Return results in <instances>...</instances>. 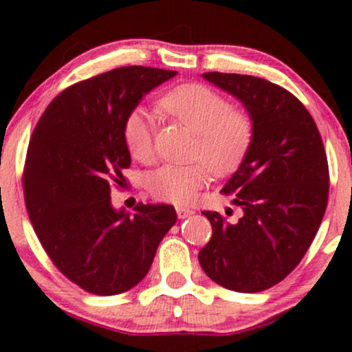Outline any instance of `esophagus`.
Returning a JSON list of instances; mask_svg holds the SVG:
<instances>
[{
	"instance_id": "esophagus-1",
	"label": "esophagus",
	"mask_w": 352,
	"mask_h": 352,
	"mask_svg": "<svg viewBox=\"0 0 352 352\" xmlns=\"http://www.w3.org/2000/svg\"><path fill=\"white\" fill-rule=\"evenodd\" d=\"M176 214H177V217H179L181 220H183V219H188V217L192 215L194 212L190 210V209H186V207H176Z\"/></svg>"
}]
</instances>
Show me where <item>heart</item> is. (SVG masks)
<instances>
[{"mask_svg": "<svg viewBox=\"0 0 352 352\" xmlns=\"http://www.w3.org/2000/svg\"><path fill=\"white\" fill-rule=\"evenodd\" d=\"M160 107L177 122L197 133L194 155L217 176H225L240 166L253 140L248 116L232 111L227 99L202 85H183L164 94ZM124 140L138 162L153 156V122L145 109H135L124 122ZM209 181L204 164L160 168L148 179L151 196L177 206L189 204Z\"/></svg>", "mask_w": 352, "mask_h": 352, "instance_id": "obj_1", "label": "heart"}]
</instances>
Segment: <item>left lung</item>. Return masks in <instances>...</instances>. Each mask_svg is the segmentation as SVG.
<instances>
[{
  "mask_svg": "<svg viewBox=\"0 0 352 352\" xmlns=\"http://www.w3.org/2000/svg\"><path fill=\"white\" fill-rule=\"evenodd\" d=\"M243 104L253 140L223 194L241 209L236 222L204 210L212 238L199 263L212 280L235 292H261L294 271L327 210L329 175L322 137L305 106L263 78L202 73Z\"/></svg>",
  "mask_w": 352,
  "mask_h": 352,
  "instance_id": "obj_1",
  "label": "left lung"
}]
</instances>
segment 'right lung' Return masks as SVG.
Masks as SVG:
<instances>
[{"mask_svg": "<svg viewBox=\"0 0 352 352\" xmlns=\"http://www.w3.org/2000/svg\"><path fill=\"white\" fill-rule=\"evenodd\" d=\"M177 72L116 68L81 81L49 104L34 129L24 169V197L43 250L86 292L116 296L137 285L160 241L176 223L166 204L111 202L130 166L124 122L145 94Z\"/></svg>", "mask_w": 352, "mask_h": 352, "instance_id": "add662e5", "label": "right lung"}]
</instances>
